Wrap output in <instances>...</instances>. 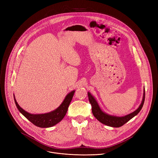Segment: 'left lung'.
<instances>
[{
  "label": "left lung",
  "mask_w": 158,
  "mask_h": 158,
  "mask_svg": "<svg viewBox=\"0 0 158 158\" xmlns=\"http://www.w3.org/2000/svg\"><path fill=\"white\" fill-rule=\"evenodd\" d=\"M145 89L143 90V99L141 104L139 105L138 108L129 114H127L124 117H117V116H113L108 114H106V113L103 112L101 107H99L97 101L95 98L91 95L89 92H88V96L89 101L92 105V110L93 114L94 117L100 122L102 123L104 125L108 126L110 127H119L124 125L126 122L129 121L131 118H133L135 116L138 114V113L142 110V107L144 104L145 101Z\"/></svg>",
  "instance_id": "8db88e82"
}]
</instances>
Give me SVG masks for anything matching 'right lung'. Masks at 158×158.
I'll use <instances>...</instances> for the list:
<instances>
[{
  "label": "right lung",
  "mask_w": 158,
  "mask_h": 158,
  "mask_svg": "<svg viewBox=\"0 0 158 158\" xmlns=\"http://www.w3.org/2000/svg\"><path fill=\"white\" fill-rule=\"evenodd\" d=\"M74 92L75 90H73L69 94H67V95L65 97L62 104L56 110L45 114H31L23 110L19 105L15 98V95L14 99L16 107H17L19 111L34 125L37 127L43 128L51 127L55 126L57 123H59L64 118L66 112H67L69 106L73 98Z\"/></svg>",
  "instance_id": "1"
}]
</instances>
